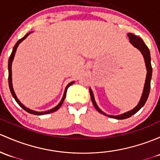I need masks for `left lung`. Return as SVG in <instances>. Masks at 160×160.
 Instances as JSON below:
<instances>
[{
    "label": "left lung",
    "instance_id": "1",
    "mask_svg": "<svg viewBox=\"0 0 160 160\" xmlns=\"http://www.w3.org/2000/svg\"><path fill=\"white\" fill-rule=\"evenodd\" d=\"M127 36L129 37V42L130 43H132V46L135 47L136 48H137L139 51L141 52V53L142 54L144 58V61L146 63V67H147V77H146L145 80V84H144V88L143 91H142V96H141V98L139 100V102H138L137 106L133 108L132 110L128 111V112H126L124 113L120 114L118 116H112V115H108V114L105 113L104 112L100 110L99 108V107L97 106V102L95 101V98H94V96L92 91L91 88H90V98H91L92 102H93L94 107L96 108V110L98 111L100 113L103 114V115L107 116V117H111V118L117 119V120H124V119H127L129 117H132L133 114H135L136 112H137L138 111L140 110L142 107L144 106V104L147 102L148 97H149V90H150V82H151V78H152V66H151V58H150V52H149V48H147V45L145 44V43L143 42V40L141 39L139 37L136 36V35L132 34L131 33H127Z\"/></svg>",
    "mask_w": 160,
    "mask_h": 160
}]
</instances>
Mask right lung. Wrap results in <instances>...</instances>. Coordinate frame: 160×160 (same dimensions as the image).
Here are the masks:
<instances>
[{
	"mask_svg": "<svg viewBox=\"0 0 160 160\" xmlns=\"http://www.w3.org/2000/svg\"><path fill=\"white\" fill-rule=\"evenodd\" d=\"M31 33H32V32H29V33H27V34L25 35V36L23 37V38H21V39H20L19 40H18V41L16 43V44L14 45V47H13V50H12V53H11V56H10V58H9V60H8V83H9V87H10V90H11V94H12V96H13V98H14V100H16V102H18V104H19L20 107H22L23 110H24L25 111H27V112H29V113H31V114H33V115H38V116H40V115H45V114H48V113H50V112H55V111L58 110V109L60 108V107H61L62 104H63V101H64L65 97H66L67 89H68V87H70V86H71L72 84H73L75 81H72V82H70V83H68V84H67V86L66 87V88H65L64 93H63V97H62V99H61V100H60V102H59V104H58V106H56V107H53V108L51 109V110H47V111H43V112H38V111L32 110H31V109L28 108V107H25V106L23 105V103H21V101H20V100L18 99V97H17L16 94H15L14 90H13V84H12V70H11V67H12V62H13V58H14L15 53H16V50H17V48H18V45H19L20 43H21L23 40L26 39V38H28V35L31 34Z\"/></svg>",
	"mask_w": 160,
	"mask_h": 160,
	"instance_id": "1",
	"label": "right lung"
}]
</instances>
